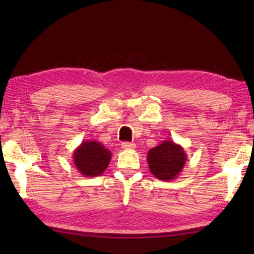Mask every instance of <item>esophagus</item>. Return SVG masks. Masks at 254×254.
I'll return each mask as SVG.
<instances>
[{
  "label": "esophagus",
  "mask_w": 254,
  "mask_h": 254,
  "mask_svg": "<svg viewBox=\"0 0 254 254\" xmlns=\"http://www.w3.org/2000/svg\"><path fill=\"white\" fill-rule=\"evenodd\" d=\"M122 147L124 149H133V148H135V144L134 143H129V142H124V143H122Z\"/></svg>",
  "instance_id": "1"
}]
</instances>
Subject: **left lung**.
I'll return each instance as SVG.
<instances>
[{
  "label": "left lung",
  "mask_w": 254,
  "mask_h": 254,
  "mask_svg": "<svg viewBox=\"0 0 254 254\" xmlns=\"http://www.w3.org/2000/svg\"><path fill=\"white\" fill-rule=\"evenodd\" d=\"M188 156L183 147L172 140L149 149L147 162L150 173L162 181L176 179L186 165Z\"/></svg>",
  "instance_id": "1"
}]
</instances>
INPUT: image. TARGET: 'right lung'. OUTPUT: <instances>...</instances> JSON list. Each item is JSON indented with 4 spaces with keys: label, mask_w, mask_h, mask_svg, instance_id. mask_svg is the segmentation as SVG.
<instances>
[{
    "label": "right lung",
    "mask_w": 254,
    "mask_h": 254,
    "mask_svg": "<svg viewBox=\"0 0 254 254\" xmlns=\"http://www.w3.org/2000/svg\"><path fill=\"white\" fill-rule=\"evenodd\" d=\"M111 151L95 140L83 141L73 152L74 165L83 177L101 176L108 167Z\"/></svg>",
    "instance_id": "add662e5"
}]
</instances>
